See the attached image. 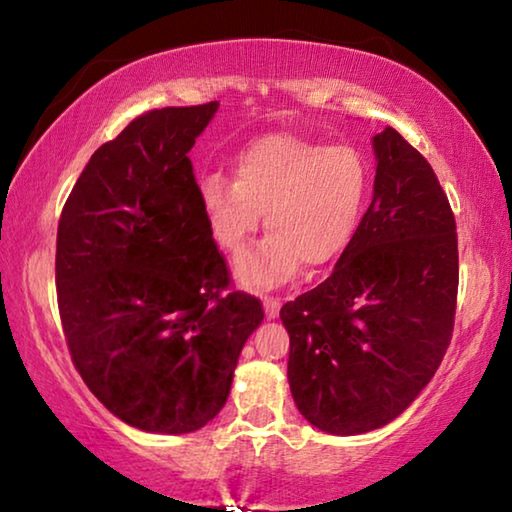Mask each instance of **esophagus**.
Wrapping results in <instances>:
<instances>
[{
  "instance_id": "34e87169",
  "label": "esophagus",
  "mask_w": 512,
  "mask_h": 512,
  "mask_svg": "<svg viewBox=\"0 0 512 512\" xmlns=\"http://www.w3.org/2000/svg\"><path fill=\"white\" fill-rule=\"evenodd\" d=\"M280 307H282L280 298H271V296H266V298H264V311H266V318H277V314H280Z\"/></svg>"
}]
</instances>
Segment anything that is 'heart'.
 Here are the masks:
<instances>
[{"mask_svg":"<svg viewBox=\"0 0 512 512\" xmlns=\"http://www.w3.org/2000/svg\"><path fill=\"white\" fill-rule=\"evenodd\" d=\"M368 194L366 158L350 144L291 133L266 135L237 155L235 180L203 178L198 196L212 237L241 255L259 228L271 232L237 266L250 289H273L307 268L332 264L357 232Z\"/></svg>","mask_w":512,"mask_h":512,"instance_id":"heart-1","label":"heart"}]
</instances>
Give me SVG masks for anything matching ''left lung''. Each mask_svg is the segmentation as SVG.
I'll return each mask as SVG.
<instances>
[{
	"label": "left lung",
	"mask_w": 512,
	"mask_h": 512,
	"mask_svg": "<svg viewBox=\"0 0 512 512\" xmlns=\"http://www.w3.org/2000/svg\"><path fill=\"white\" fill-rule=\"evenodd\" d=\"M375 194L316 289L282 307L293 402L320 431L395 420L438 370L454 332L458 237L431 164L395 128L372 140Z\"/></svg>",
	"instance_id": "left-lung-1"
}]
</instances>
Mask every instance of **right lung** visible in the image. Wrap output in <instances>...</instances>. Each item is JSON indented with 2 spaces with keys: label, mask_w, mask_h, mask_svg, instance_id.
Listing matches in <instances>:
<instances>
[{
  "label": "right lung",
  "mask_w": 512,
  "mask_h": 512,
  "mask_svg": "<svg viewBox=\"0 0 512 512\" xmlns=\"http://www.w3.org/2000/svg\"><path fill=\"white\" fill-rule=\"evenodd\" d=\"M219 103L149 110L101 144L56 237L65 341L85 386L131 427L189 433L230 395L264 309L232 289L189 151Z\"/></svg>",
  "instance_id": "1"
}]
</instances>
